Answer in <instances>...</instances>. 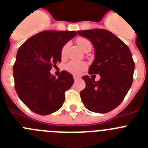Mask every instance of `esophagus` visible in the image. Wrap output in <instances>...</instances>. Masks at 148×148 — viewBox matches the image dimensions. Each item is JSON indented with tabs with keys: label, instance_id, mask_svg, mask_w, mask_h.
<instances>
[{
	"label": "esophagus",
	"instance_id": "34e87169",
	"mask_svg": "<svg viewBox=\"0 0 148 148\" xmlns=\"http://www.w3.org/2000/svg\"><path fill=\"white\" fill-rule=\"evenodd\" d=\"M73 78H74L75 81H78L80 79V76H78V75H73Z\"/></svg>",
	"mask_w": 148,
	"mask_h": 148
}]
</instances>
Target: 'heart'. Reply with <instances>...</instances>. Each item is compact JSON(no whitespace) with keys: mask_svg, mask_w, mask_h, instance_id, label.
I'll return each instance as SVG.
<instances>
[{"mask_svg":"<svg viewBox=\"0 0 148 148\" xmlns=\"http://www.w3.org/2000/svg\"><path fill=\"white\" fill-rule=\"evenodd\" d=\"M76 42L81 47V49L84 51V52L87 51L89 49H92V43L90 42V40L86 38H78L76 40ZM68 47H69L68 43H66V44L63 46L61 51V55L62 57H64L66 56ZM86 67H87V64H86L85 62H77V61H70L68 64H66V66H65L66 70L68 72L74 73V74H78V73H81L84 70H85Z\"/></svg>","mask_w":148,"mask_h":148,"instance_id":"obj_1","label":"heart"}]
</instances>
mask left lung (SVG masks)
Instances as JSON below:
<instances>
[{"label": "left lung", "mask_w": 148, "mask_h": 148, "mask_svg": "<svg viewBox=\"0 0 148 148\" xmlns=\"http://www.w3.org/2000/svg\"><path fill=\"white\" fill-rule=\"evenodd\" d=\"M87 38L95 49V59L89 74H99L100 79L82 77L86 83L81 91L82 102L89 110L108 113L121 103L133 83L135 64L127 46L111 32L104 29L77 31Z\"/></svg>", "instance_id": "1"}]
</instances>
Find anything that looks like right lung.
Segmentation results:
<instances>
[{"label": "right lung", "instance_id": "add662e5", "mask_svg": "<svg viewBox=\"0 0 148 148\" xmlns=\"http://www.w3.org/2000/svg\"><path fill=\"white\" fill-rule=\"evenodd\" d=\"M75 35V31L46 30L27 39L18 49L13 65L15 88L34 113L49 115L63 105L65 92L74 82L73 75L64 70L56 78L50 70L61 61L63 46Z\"/></svg>", "mask_w": 148, "mask_h": 148}]
</instances>
